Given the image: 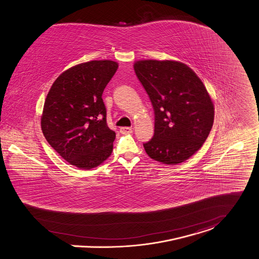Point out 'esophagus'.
Masks as SVG:
<instances>
[{
	"label": "esophagus",
	"instance_id": "esophagus-1",
	"mask_svg": "<svg viewBox=\"0 0 259 259\" xmlns=\"http://www.w3.org/2000/svg\"><path fill=\"white\" fill-rule=\"evenodd\" d=\"M133 127H128V126H122L119 128V132L122 134V135H126V134H132L133 133Z\"/></svg>",
	"mask_w": 259,
	"mask_h": 259
}]
</instances>
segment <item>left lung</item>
Instances as JSON below:
<instances>
[{"label": "left lung", "instance_id": "8db88e82", "mask_svg": "<svg viewBox=\"0 0 259 259\" xmlns=\"http://www.w3.org/2000/svg\"><path fill=\"white\" fill-rule=\"evenodd\" d=\"M135 72L154 110V136L143 147L163 164L182 163L206 141L213 122V104L205 85L186 64L139 60Z\"/></svg>", "mask_w": 259, "mask_h": 259}]
</instances>
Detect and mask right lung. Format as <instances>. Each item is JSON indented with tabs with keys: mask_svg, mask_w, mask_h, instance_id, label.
<instances>
[{
	"mask_svg": "<svg viewBox=\"0 0 259 259\" xmlns=\"http://www.w3.org/2000/svg\"><path fill=\"white\" fill-rule=\"evenodd\" d=\"M118 64L93 60L64 71L47 96L41 130L47 142L69 164L92 169L113 151L116 133L107 124L102 99Z\"/></svg>",
	"mask_w": 259,
	"mask_h": 259,
	"instance_id": "1",
	"label": "right lung"
}]
</instances>
